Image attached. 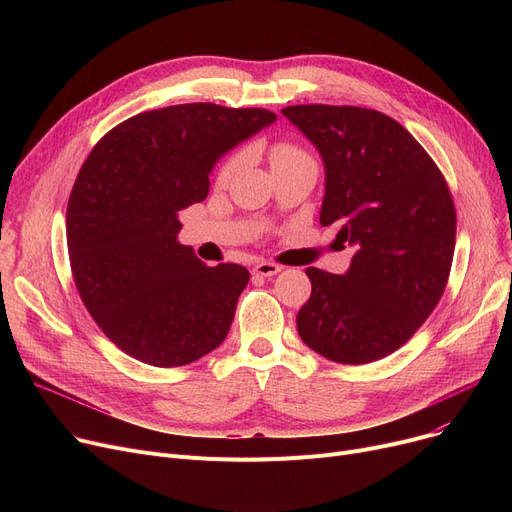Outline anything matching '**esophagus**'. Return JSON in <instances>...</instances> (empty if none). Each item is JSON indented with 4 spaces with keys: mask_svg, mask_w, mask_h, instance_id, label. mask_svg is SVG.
Listing matches in <instances>:
<instances>
[{
    "mask_svg": "<svg viewBox=\"0 0 512 512\" xmlns=\"http://www.w3.org/2000/svg\"><path fill=\"white\" fill-rule=\"evenodd\" d=\"M282 270V267L278 263H270V261H261L253 267V274L255 276H261V278H270V276H276L278 272Z\"/></svg>",
    "mask_w": 512,
    "mask_h": 512,
    "instance_id": "34e87169",
    "label": "esophagus"
}]
</instances>
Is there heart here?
Masks as SVG:
<instances>
[{
  "mask_svg": "<svg viewBox=\"0 0 512 512\" xmlns=\"http://www.w3.org/2000/svg\"><path fill=\"white\" fill-rule=\"evenodd\" d=\"M270 164L272 168H282V166H292V164H315L313 157L299 145L294 143H276L272 149H270ZM238 168V155H232L228 157L222 168H220V174L218 178L220 180H228Z\"/></svg>",
  "mask_w": 512,
  "mask_h": 512,
  "instance_id": "b5f03b06",
  "label": "heart"
}]
</instances>
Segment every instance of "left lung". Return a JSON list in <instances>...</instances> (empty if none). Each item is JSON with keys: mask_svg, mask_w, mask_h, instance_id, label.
I'll return each mask as SVG.
<instances>
[{"mask_svg": "<svg viewBox=\"0 0 512 512\" xmlns=\"http://www.w3.org/2000/svg\"><path fill=\"white\" fill-rule=\"evenodd\" d=\"M282 114L317 147L326 168L321 226L351 245L338 276L307 267L311 297L297 330L311 351L363 365L405 344L440 303L456 238L448 184L413 134L355 105H288Z\"/></svg>", "mask_w": 512, "mask_h": 512, "instance_id": "1", "label": "left lung"}]
</instances>
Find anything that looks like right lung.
I'll return each mask as SVG.
<instances>
[{"mask_svg": "<svg viewBox=\"0 0 512 512\" xmlns=\"http://www.w3.org/2000/svg\"><path fill=\"white\" fill-rule=\"evenodd\" d=\"M276 122L261 107L182 103L132 116L93 147L66 211L74 284L101 332L153 367L218 348L249 270L205 265L178 242V211L209 193L224 153Z\"/></svg>", "mask_w": 512, "mask_h": 512, "instance_id": "obj_1", "label": "right lung"}]
</instances>
